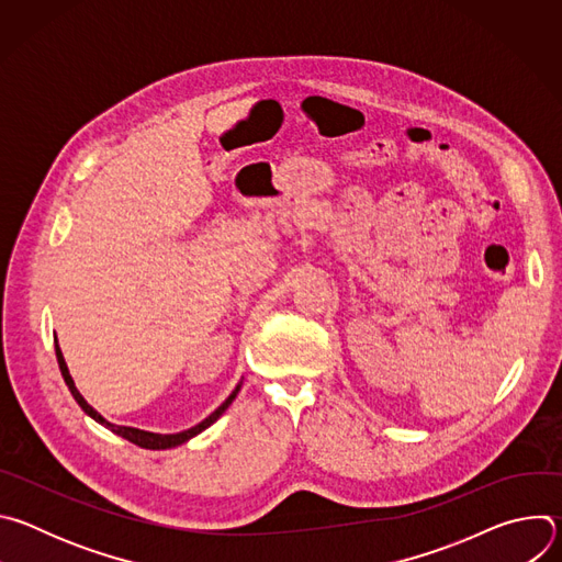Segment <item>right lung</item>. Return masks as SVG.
Instances as JSON below:
<instances>
[{
  "mask_svg": "<svg viewBox=\"0 0 562 562\" xmlns=\"http://www.w3.org/2000/svg\"><path fill=\"white\" fill-rule=\"evenodd\" d=\"M57 342V340H55ZM55 356H57V362H59V371H61V375H64V382L68 384V389H70V393H72V397L77 400V405L82 407L91 418H95L98 423H102L104 427H109L113 434H117V436H122V438H126L128 442H133V445H137V447H144V449H169V447H178V445H182V442H187L189 438H193V436H198L200 431H204L206 427H211L224 412H226V407L233 403L235 400V395H237V391H239V384L235 386V391L224 400V403L206 418V420H202L200 425H195V427H191V429H187V431H182V434H169V436H162V434H150V431H142V429H133V427H117V425H111V423H106L89 403L87 400L82 397V393H79L77 389H75V384H72V378H70V373H68V369H66V362H64V356H61V351H59V345H55Z\"/></svg>",
  "mask_w": 562,
  "mask_h": 562,
  "instance_id": "right-lung-1",
  "label": "right lung"
}]
</instances>
